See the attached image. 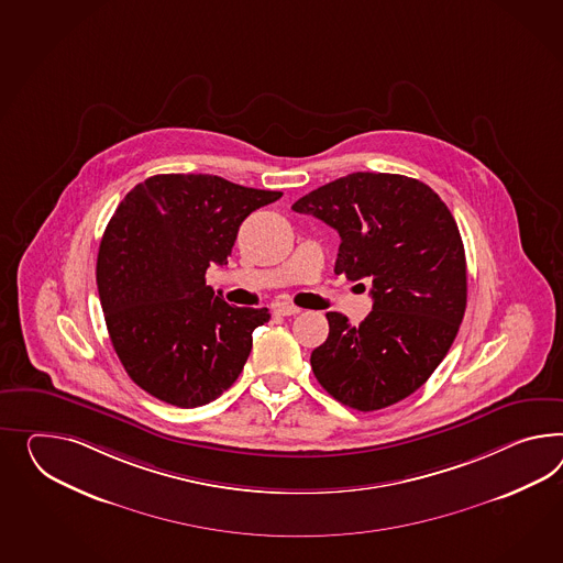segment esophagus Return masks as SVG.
<instances>
[{
  "mask_svg": "<svg viewBox=\"0 0 563 563\" xmlns=\"http://www.w3.org/2000/svg\"><path fill=\"white\" fill-rule=\"evenodd\" d=\"M275 314H279V317H294V314H298L300 312V308L298 306H291V303L279 302L274 306Z\"/></svg>",
  "mask_w": 563,
  "mask_h": 563,
  "instance_id": "34e87169",
  "label": "esophagus"
}]
</instances>
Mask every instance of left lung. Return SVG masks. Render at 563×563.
<instances>
[{
  "label": "left lung",
  "mask_w": 563,
  "mask_h": 563,
  "mask_svg": "<svg viewBox=\"0 0 563 563\" xmlns=\"http://www.w3.org/2000/svg\"><path fill=\"white\" fill-rule=\"evenodd\" d=\"M291 210L339 232L334 274L372 279L374 310L360 327L327 312L329 339L310 355L318 384L361 412L400 402L431 377L462 324L467 269L455 218L418 179L361 172Z\"/></svg>",
  "instance_id": "1"
}]
</instances>
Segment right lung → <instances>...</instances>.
Wrapping results in <instances>:
<instances>
[{
	"label": "right lung",
	"instance_id": "obj_1",
	"mask_svg": "<svg viewBox=\"0 0 563 563\" xmlns=\"http://www.w3.org/2000/svg\"><path fill=\"white\" fill-rule=\"evenodd\" d=\"M282 191L218 175H153L115 208L98 253L106 327L130 379L163 402L217 400L245 367L267 308H236L206 286L227 265L239 227Z\"/></svg>",
	"mask_w": 563,
	"mask_h": 563
}]
</instances>
